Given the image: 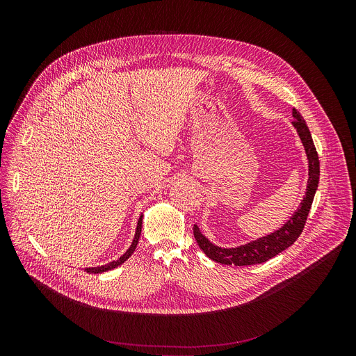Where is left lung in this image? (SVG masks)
<instances>
[{
  "mask_svg": "<svg viewBox=\"0 0 356 356\" xmlns=\"http://www.w3.org/2000/svg\"><path fill=\"white\" fill-rule=\"evenodd\" d=\"M293 125L298 132V136L306 149L307 159H309V184L307 191L304 195L300 207L297 211L290 217V220L277 231L272 232L268 236H262L257 241H252L246 245L238 246V248H220L211 243L204 235H202L197 225L193 228L194 238L200 246V249L206 253V255L218 264L222 265H235V266H248V265H257L264 264L280 252L287 249L290 245L296 242V239L302 232L304 225H306L316 190L318 187V179H320V161L317 149L314 146L310 129L301 117V114L293 108Z\"/></svg>",
  "mask_w": 356,
  "mask_h": 356,
  "instance_id": "left-lung-1",
  "label": "left lung"
}]
</instances>
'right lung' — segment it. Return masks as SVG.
Returning <instances> with one entry per match:
<instances>
[{
    "label": "right lung",
    "mask_w": 356,
    "mask_h": 356,
    "mask_svg": "<svg viewBox=\"0 0 356 356\" xmlns=\"http://www.w3.org/2000/svg\"><path fill=\"white\" fill-rule=\"evenodd\" d=\"M140 231H142V216L139 217V220H138V225H136V232H135V238H134V241H132V243H131V246H129V249L124 253V255L118 259V261H114V262H111V264H108V265H106V266H98V268H87L86 269V272L87 273H103V272H107V270H111V269H114V268H117V266H120V265H122L131 255L134 253V250H135V248H136V245H138V241H139V236H140Z\"/></svg>",
    "instance_id": "obj_1"
}]
</instances>
